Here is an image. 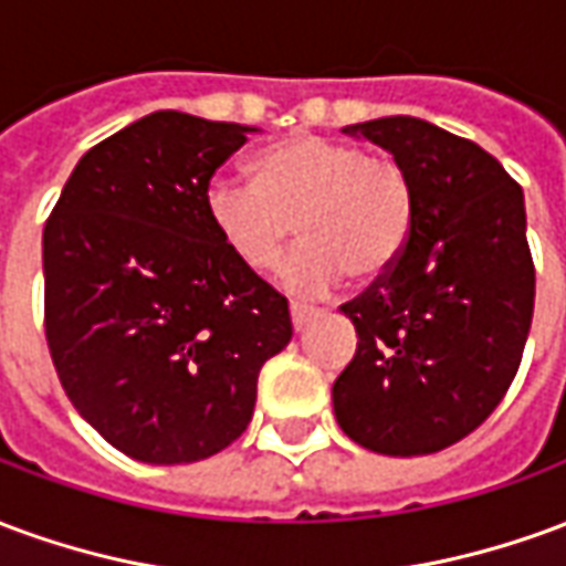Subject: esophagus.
<instances>
[{
    "label": "esophagus",
    "mask_w": 566,
    "mask_h": 566,
    "mask_svg": "<svg viewBox=\"0 0 566 566\" xmlns=\"http://www.w3.org/2000/svg\"><path fill=\"white\" fill-rule=\"evenodd\" d=\"M315 312L308 306H300V303H291V321H294V331H303L306 327V321L312 318Z\"/></svg>",
    "instance_id": "1"
}]
</instances>
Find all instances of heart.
Listing matches in <instances>:
<instances>
[{
    "mask_svg": "<svg viewBox=\"0 0 566 566\" xmlns=\"http://www.w3.org/2000/svg\"><path fill=\"white\" fill-rule=\"evenodd\" d=\"M254 185L218 175L202 209L211 233L245 270L270 272L296 235L282 282L300 296H327L345 275L373 284L391 275L412 242L416 181L403 163L360 145L300 133L260 150Z\"/></svg>",
    "mask_w": 566,
    "mask_h": 566,
    "instance_id": "heart-1",
    "label": "heart"
}]
</instances>
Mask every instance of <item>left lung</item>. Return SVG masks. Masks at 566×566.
<instances>
[{"instance_id": "1", "label": "left lung", "mask_w": 566, "mask_h": 566, "mask_svg": "<svg viewBox=\"0 0 566 566\" xmlns=\"http://www.w3.org/2000/svg\"><path fill=\"white\" fill-rule=\"evenodd\" d=\"M345 133L403 163L418 218L397 270L339 306L357 352L333 381V412L364 449L433 454L497 409L522 364L536 287L524 193L475 142L418 117Z\"/></svg>"}]
</instances>
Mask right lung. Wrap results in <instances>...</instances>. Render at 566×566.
Returning a JSON list of instances; mask_svg holds the SVG:
<instances>
[{
    "label": "right lung",
    "mask_w": 566,
    "mask_h": 566,
    "mask_svg": "<svg viewBox=\"0 0 566 566\" xmlns=\"http://www.w3.org/2000/svg\"><path fill=\"white\" fill-rule=\"evenodd\" d=\"M242 124L154 112L93 145L44 223V336L63 391L117 451L193 463L245 433L287 300L211 233L202 193Z\"/></svg>",
    "instance_id": "right-lung-1"
}]
</instances>
